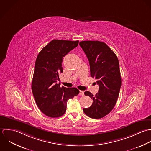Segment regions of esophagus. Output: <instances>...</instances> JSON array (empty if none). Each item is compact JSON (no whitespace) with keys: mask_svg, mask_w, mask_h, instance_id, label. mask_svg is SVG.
Listing matches in <instances>:
<instances>
[{"mask_svg":"<svg viewBox=\"0 0 151 151\" xmlns=\"http://www.w3.org/2000/svg\"><path fill=\"white\" fill-rule=\"evenodd\" d=\"M79 94L83 96L84 95V91H79Z\"/></svg>","mask_w":151,"mask_h":151,"instance_id":"34e87169","label":"esophagus"}]
</instances>
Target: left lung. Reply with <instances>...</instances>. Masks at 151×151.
<instances>
[{"instance_id":"left-lung-1","label":"left lung","mask_w":151,"mask_h":151,"mask_svg":"<svg viewBox=\"0 0 151 151\" xmlns=\"http://www.w3.org/2000/svg\"><path fill=\"white\" fill-rule=\"evenodd\" d=\"M79 45L89 61L91 76L97 80L99 85V91L95 96L88 91L85 92L93 102L83 111L91 119H101L113 110L119 96L121 78L119 60L103 42L83 41Z\"/></svg>"}]
</instances>
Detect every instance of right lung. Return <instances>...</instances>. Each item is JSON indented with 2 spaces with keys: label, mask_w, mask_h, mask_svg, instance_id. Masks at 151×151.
Listing matches in <instances>:
<instances>
[{
  "label": "right lung",
  "mask_w": 151,
  "mask_h": 151,
  "mask_svg": "<svg viewBox=\"0 0 151 151\" xmlns=\"http://www.w3.org/2000/svg\"><path fill=\"white\" fill-rule=\"evenodd\" d=\"M78 44L79 41L53 40L37 57L31 89L38 107L48 117L63 115L68 100L79 93L75 88L60 87V83H57L59 74L63 72V58Z\"/></svg>",
  "instance_id": "1"
}]
</instances>
